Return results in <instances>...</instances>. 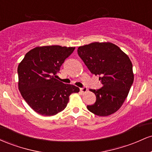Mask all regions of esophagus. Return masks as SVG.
I'll list each match as a JSON object with an SVG mask.
<instances>
[{
    "label": "esophagus",
    "mask_w": 152,
    "mask_h": 152,
    "mask_svg": "<svg viewBox=\"0 0 152 152\" xmlns=\"http://www.w3.org/2000/svg\"><path fill=\"white\" fill-rule=\"evenodd\" d=\"M80 91H81V92H82V93H86L88 89H87V88H86V87H83V88H80Z\"/></svg>",
    "instance_id": "obj_1"
}]
</instances>
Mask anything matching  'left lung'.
<instances>
[{
	"mask_svg": "<svg viewBox=\"0 0 152 152\" xmlns=\"http://www.w3.org/2000/svg\"><path fill=\"white\" fill-rule=\"evenodd\" d=\"M78 54L91 73L99 75L102 87L90 89L96 100L87 109L99 116H107L123 105L134 82L132 63L119 47L110 42H94L78 48Z\"/></svg>",
	"mask_w": 152,
	"mask_h": 152,
	"instance_id": "1",
	"label": "left lung"
}]
</instances>
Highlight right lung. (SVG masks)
<instances>
[{"label": "right lung", "mask_w": 152, "mask_h": 152, "mask_svg": "<svg viewBox=\"0 0 152 152\" xmlns=\"http://www.w3.org/2000/svg\"><path fill=\"white\" fill-rule=\"evenodd\" d=\"M75 47L38 46L29 50L18 66V89L30 107L43 116H53L67 106L69 96L79 88L56 77Z\"/></svg>", "instance_id": "1"}]
</instances>
